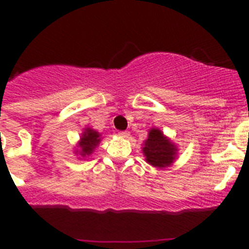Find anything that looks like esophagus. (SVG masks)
<instances>
[{
  "label": "esophagus",
  "instance_id": "esophagus-1",
  "mask_svg": "<svg viewBox=\"0 0 249 249\" xmlns=\"http://www.w3.org/2000/svg\"><path fill=\"white\" fill-rule=\"evenodd\" d=\"M118 135H120V137H122V138H129V132H127V131H121L120 133H118Z\"/></svg>",
  "mask_w": 249,
  "mask_h": 249
}]
</instances>
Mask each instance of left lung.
<instances>
[{"label": "left lung", "mask_w": 249, "mask_h": 249, "mask_svg": "<svg viewBox=\"0 0 249 249\" xmlns=\"http://www.w3.org/2000/svg\"><path fill=\"white\" fill-rule=\"evenodd\" d=\"M142 152L147 163L156 168H166L173 163L177 158L178 148L171 138L167 137L160 128H151L148 137L142 144Z\"/></svg>", "instance_id": "1"}]
</instances>
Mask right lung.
Here are the masks:
<instances>
[{
	"mask_svg": "<svg viewBox=\"0 0 249 249\" xmlns=\"http://www.w3.org/2000/svg\"><path fill=\"white\" fill-rule=\"evenodd\" d=\"M101 141H102V136L100 132L91 127H86L81 133L80 141L77 142L76 147H74V155L78 158L89 157L93 153L94 149L97 148Z\"/></svg>",
	"mask_w": 249,
	"mask_h": 249,
	"instance_id": "obj_1",
	"label": "right lung"
}]
</instances>
